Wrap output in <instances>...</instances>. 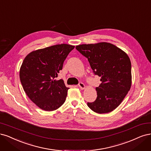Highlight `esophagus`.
I'll return each instance as SVG.
<instances>
[{"mask_svg":"<svg viewBox=\"0 0 151 151\" xmlns=\"http://www.w3.org/2000/svg\"><path fill=\"white\" fill-rule=\"evenodd\" d=\"M78 86H79V88H80L81 89H84L85 87H86L85 85L83 84L82 82H79V84H78Z\"/></svg>","mask_w":151,"mask_h":151,"instance_id":"1","label":"esophagus"}]
</instances>
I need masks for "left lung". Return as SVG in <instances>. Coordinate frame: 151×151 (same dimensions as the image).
<instances>
[{
    "mask_svg": "<svg viewBox=\"0 0 151 151\" xmlns=\"http://www.w3.org/2000/svg\"><path fill=\"white\" fill-rule=\"evenodd\" d=\"M76 49L87 59L93 72L101 77L102 82L96 88V101L87 102L88 107L99 114L114 111L131 87V63L127 54L107 42L82 44Z\"/></svg>",
    "mask_w": 151,
    "mask_h": 151,
    "instance_id": "8db88e82",
    "label": "left lung"
}]
</instances>
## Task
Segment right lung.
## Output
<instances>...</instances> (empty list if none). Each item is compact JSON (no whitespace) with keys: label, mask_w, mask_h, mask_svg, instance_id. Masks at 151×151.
<instances>
[{"label":"right lung","mask_w":151,"mask_h":151,"mask_svg":"<svg viewBox=\"0 0 151 151\" xmlns=\"http://www.w3.org/2000/svg\"><path fill=\"white\" fill-rule=\"evenodd\" d=\"M74 47L55 45L32 51L24 59L20 69V82L30 99L42 110L54 111L64 103L69 88L63 80L55 78Z\"/></svg>","instance_id":"right-lung-1"}]
</instances>
